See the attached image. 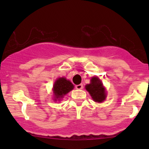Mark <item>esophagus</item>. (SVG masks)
<instances>
[{"mask_svg": "<svg viewBox=\"0 0 149 149\" xmlns=\"http://www.w3.org/2000/svg\"><path fill=\"white\" fill-rule=\"evenodd\" d=\"M75 87H76V89H82L83 88V84L77 85L76 86H75Z\"/></svg>", "mask_w": 149, "mask_h": 149, "instance_id": "esophagus-1", "label": "esophagus"}]
</instances>
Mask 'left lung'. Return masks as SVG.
Listing matches in <instances>:
<instances>
[{"label": "left lung", "instance_id": "1", "mask_svg": "<svg viewBox=\"0 0 149 149\" xmlns=\"http://www.w3.org/2000/svg\"><path fill=\"white\" fill-rule=\"evenodd\" d=\"M85 89L90 93L95 102H102L106 98L105 89L101 81L97 77H93L91 79V83L85 86Z\"/></svg>", "mask_w": 149, "mask_h": 149}]
</instances>
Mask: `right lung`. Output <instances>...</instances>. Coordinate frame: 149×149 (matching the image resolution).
Returning <instances> with one entry per match:
<instances>
[{"label":"right lung","instance_id":"right-lung-1","mask_svg":"<svg viewBox=\"0 0 149 149\" xmlns=\"http://www.w3.org/2000/svg\"><path fill=\"white\" fill-rule=\"evenodd\" d=\"M74 88V85L70 81L66 80V79L62 77L56 80L54 85V93L55 95V100L63 97L64 95L67 94Z\"/></svg>","mask_w":149,"mask_h":149}]
</instances>
